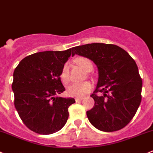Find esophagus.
I'll return each instance as SVG.
<instances>
[{"label": "esophagus", "mask_w": 153, "mask_h": 153, "mask_svg": "<svg viewBox=\"0 0 153 153\" xmlns=\"http://www.w3.org/2000/svg\"><path fill=\"white\" fill-rule=\"evenodd\" d=\"M83 99H84L83 97H76V98H75V100H76V102H78V101L82 100Z\"/></svg>", "instance_id": "obj_1"}]
</instances>
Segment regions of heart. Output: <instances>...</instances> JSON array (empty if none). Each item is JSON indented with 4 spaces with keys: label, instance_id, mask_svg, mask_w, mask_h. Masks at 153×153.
Listing matches in <instances>:
<instances>
[{
    "label": "heart",
    "instance_id": "1",
    "mask_svg": "<svg viewBox=\"0 0 153 153\" xmlns=\"http://www.w3.org/2000/svg\"><path fill=\"white\" fill-rule=\"evenodd\" d=\"M76 63L83 68L85 72H90L93 68L92 62L85 57H78L75 59ZM60 79L63 83H67L69 80V63L65 62L62 66L60 72ZM92 85L88 81L82 83H72L67 88V94L68 96L75 97H82L92 90Z\"/></svg>",
    "mask_w": 153,
    "mask_h": 153
}]
</instances>
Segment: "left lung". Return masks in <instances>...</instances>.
Segmentation results:
<instances>
[{"label":"left lung","mask_w":153,"mask_h":153,"mask_svg":"<svg viewBox=\"0 0 153 153\" xmlns=\"http://www.w3.org/2000/svg\"><path fill=\"white\" fill-rule=\"evenodd\" d=\"M72 55L91 59L98 69V82L91 97L94 107L87 112L93 126L112 132L126 126L141 102L142 79L128 52L114 44L93 43L72 48ZM102 92V96H97Z\"/></svg>","instance_id":"obj_1"}]
</instances>
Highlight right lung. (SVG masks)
I'll return each mask as SVG.
<instances>
[{"instance_id": "1", "label": "right lung", "mask_w": 153, "mask_h": 153, "mask_svg": "<svg viewBox=\"0 0 153 153\" xmlns=\"http://www.w3.org/2000/svg\"><path fill=\"white\" fill-rule=\"evenodd\" d=\"M72 53V48L36 53L25 57L14 70V105L31 131L51 134L66 123L68 107L75 100L57 94L65 91L59 75Z\"/></svg>"}]
</instances>
